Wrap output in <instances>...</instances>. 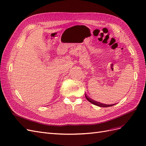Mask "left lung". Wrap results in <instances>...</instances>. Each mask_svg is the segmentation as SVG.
Listing matches in <instances>:
<instances>
[{"instance_id":"obj_1","label":"left lung","mask_w":146,"mask_h":146,"mask_svg":"<svg viewBox=\"0 0 146 146\" xmlns=\"http://www.w3.org/2000/svg\"><path fill=\"white\" fill-rule=\"evenodd\" d=\"M85 96H86V99H87V100L89 102H91L92 104H94V105H95V106H98V107H111V106H114V105L116 104H114L108 105V104H102V103H101V102H97V101H95V100H92V99H91L90 98H89L88 96L86 95V94H85Z\"/></svg>"}]
</instances>
